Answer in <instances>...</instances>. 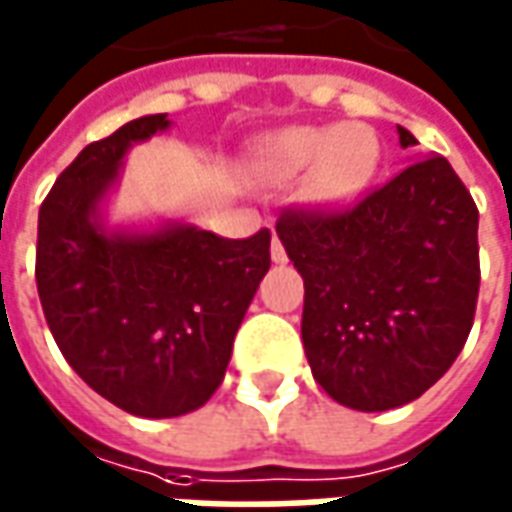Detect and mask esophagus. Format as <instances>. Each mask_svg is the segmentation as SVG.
Listing matches in <instances>:
<instances>
[{
  "instance_id": "34e87169",
  "label": "esophagus",
  "mask_w": 512,
  "mask_h": 512,
  "mask_svg": "<svg viewBox=\"0 0 512 512\" xmlns=\"http://www.w3.org/2000/svg\"><path fill=\"white\" fill-rule=\"evenodd\" d=\"M271 260H274V263H285V260H288V255H285V249H283V243H280V238H274V241H271Z\"/></svg>"
}]
</instances>
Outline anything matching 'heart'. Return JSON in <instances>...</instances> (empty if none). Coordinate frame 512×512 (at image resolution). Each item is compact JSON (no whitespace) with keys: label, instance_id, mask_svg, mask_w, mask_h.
I'll return each instance as SVG.
<instances>
[{"label":"heart","instance_id":"obj_1","mask_svg":"<svg viewBox=\"0 0 512 512\" xmlns=\"http://www.w3.org/2000/svg\"><path fill=\"white\" fill-rule=\"evenodd\" d=\"M381 162V148L373 128L361 123L330 125V128H285L263 139L257 148L255 176L271 187L297 182L311 170L305 198L314 207H342L373 182Z\"/></svg>","mask_w":512,"mask_h":512}]
</instances>
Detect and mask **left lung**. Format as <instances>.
Segmentation results:
<instances>
[{
  "instance_id": "obj_1",
  "label": "left lung",
  "mask_w": 512,
  "mask_h": 512,
  "mask_svg": "<svg viewBox=\"0 0 512 512\" xmlns=\"http://www.w3.org/2000/svg\"><path fill=\"white\" fill-rule=\"evenodd\" d=\"M398 142L417 145L403 125ZM476 229L474 198L443 156H417L353 210L277 221L305 283V356L333 401L387 412L448 373L474 325Z\"/></svg>"
}]
</instances>
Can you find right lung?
I'll list each match as a JSON object with an SVG mask.
<instances>
[{
    "label": "right lung",
    "instance_id": "obj_1",
    "mask_svg": "<svg viewBox=\"0 0 512 512\" xmlns=\"http://www.w3.org/2000/svg\"><path fill=\"white\" fill-rule=\"evenodd\" d=\"M168 114L86 145L38 210L36 285L55 344L97 395L137 417L210 401L271 266V232L218 238L190 221L111 227L125 154L168 131Z\"/></svg>",
    "mask_w": 512,
    "mask_h": 512
}]
</instances>
